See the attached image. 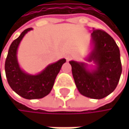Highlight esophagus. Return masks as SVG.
Segmentation results:
<instances>
[{
  "mask_svg": "<svg viewBox=\"0 0 129 129\" xmlns=\"http://www.w3.org/2000/svg\"><path fill=\"white\" fill-rule=\"evenodd\" d=\"M72 57L71 55H69H69H67V56L66 57V59L68 61H69V60H72Z\"/></svg>",
  "mask_w": 129,
  "mask_h": 129,
  "instance_id": "34e87169",
  "label": "esophagus"
}]
</instances>
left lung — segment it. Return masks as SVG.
Returning <instances> with one entry per match:
<instances>
[{
    "label": "left lung",
    "mask_w": 129,
    "mask_h": 129,
    "mask_svg": "<svg viewBox=\"0 0 129 129\" xmlns=\"http://www.w3.org/2000/svg\"><path fill=\"white\" fill-rule=\"evenodd\" d=\"M93 51L87 59L96 64V69L90 72L84 63L70 61L76 87L83 95L101 99L116 89L122 73L119 49L105 31L96 29L92 33Z\"/></svg>",
    "instance_id": "8db88e82"
}]
</instances>
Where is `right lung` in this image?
<instances>
[{
  "instance_id": "obj_1",
  "label": "right lung",
  "mask_w": 129,
  "mask_h": 129,
  "mask_svg": "<svg viewBox=\"0 0 129 129\" xmlns=\"http://www.w3.org/2000/svg\"><path fill=\"white\" fill-rule=\"evenodd\" d=\"M31 30V27L24 30L12 42L5 61V72L9 85L18 95L27 99H42L49 94L62 65L66 62L65 59H61L55 63L49 65L37 75L24 72L18 66L16 52L21 40Z\"/></svg>"
}]
</instances>
